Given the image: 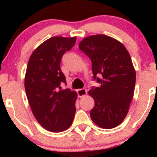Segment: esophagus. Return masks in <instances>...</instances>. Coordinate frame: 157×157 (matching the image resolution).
<instances>
[{
	"mask_svg": "<svg viewBox=\"0 0 157 157\" xmlns=\"http://www.w3.org/2000/svg\"><path fill=\"white\" fill-rule=\"evenodd\" d=\"M77 94H78V97H82L84 96H86L87 94V90L86 89H78L77 90Z\"/></svg>",
	"mask_w": 157,
	"mask_h": 157,
	"instance_id": "obj_1",
	"label": "esophagus"
}]
</instances>
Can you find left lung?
I'll return each instance as SVG.
<instances>
[{
  "label": "left lung",
  "mask_w": 157,
  "mask_h": 157,
  "mask_svg": "<svg viewBox=\"0 0 157 157\" xmlns=\"http://www.w3.org/2000/svg\"><path fill=\"white\" fill-rule=\"evenodd\" d=\"M79 48L90 57L94 79L100 83L89 91L94 100L91 120L102 128L117 127L125 118L134 93L136 71L131 56L121 42L101 34L85 37Z\"/></svg>",
  "instance_id": "1"
}]
</instances>
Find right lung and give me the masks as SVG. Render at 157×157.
I'll use <instances>...</instances> for the list:
<instances>
[{
  "label": "right lung",
  "mask_w": 157,
  "mask_h": 157,
  "mask_svg": "<svg viewBox=\"0 0 157 157\" xmlns=\"http://www.w3.org/2000/svg\"><path fill=\"white\" fill-rule=\"evenodd\" d=\"M76 39L56 36L46 40L34 50L27 65L24 86L29 103L40 125L52 132L68 129L75 117L77 94L61 89L66 81L60 65Z\"/></svg>",
  "instance_id": "obj_1"
}]
</instances>
